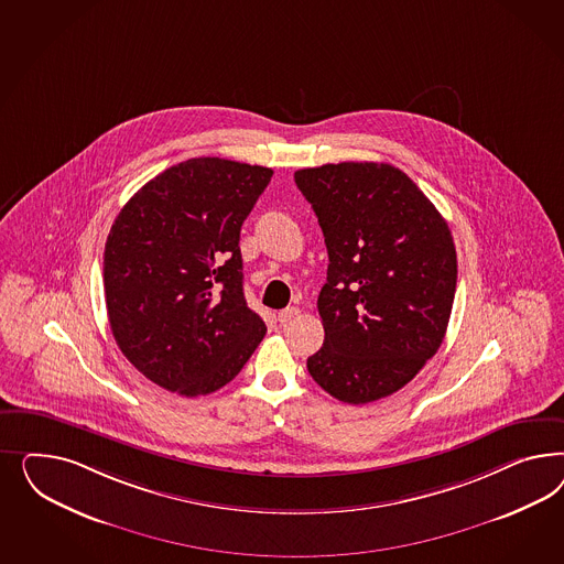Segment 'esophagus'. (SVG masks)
<instances>
[{
  "instance_id": "esophagus-1",
  "label": "esophagus",
  "mask_w": 564,
  "mask_h": 564,
  "mask_svg": "<svg viewBox=\"0 0 564 564\" xmlns=\"http://www.w3.org/2000/svg\"><path fill=\"white\" fill-rule=\"evenodd\" d=\"M297 314H300V307H285V310H281V312L276 314V321H279L281 325H288V323H290V321H293V318H295Z\"/></svg>"
}]
</instances>
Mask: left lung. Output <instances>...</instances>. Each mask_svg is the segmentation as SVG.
Masks as SVG:
<instances>
[{
	"mask_svg": "<svg viewBox=\"0 0 564 564\" xmlns=\"http://www.w3.org/2000/svg\"><path fill=\"white\" fill-rule=\"evenodd\" d=\"M293 177L328 252L318 295L325 343L307 358V372L351 405L397 393L446 333L457 288L451 229L389 163H328Z\"/></svg>",
	"mask_w": 564,
	"mask_h": 564,
	"instance_id": "1",
	"label": "left lung"
}]
</instances>
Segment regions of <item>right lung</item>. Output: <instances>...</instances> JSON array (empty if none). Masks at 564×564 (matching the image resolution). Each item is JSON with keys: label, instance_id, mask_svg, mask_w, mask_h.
Instances as JSON below:
<instances>
[{"label": "right lung", "instance_id": "right-lung-1", "mask_svg": "<svg viewBox=\"0 0 564 564\" xmlns=\"http://www.w3.org/2000/svg\"><path fill=\"white\" fill-rule=\"evenodd\" d=\"M273 170L198 156L144 184L102 258L111 333L138 372L198 397L234 380L267 326L243 297L241 223Z\"/></svg>", "mask_w": 564, "mask_h": 564}]
</instances>
